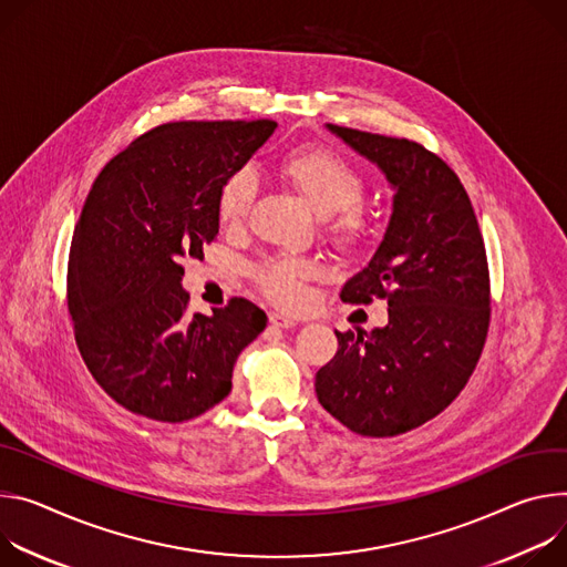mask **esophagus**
<instances>
[{
    "mask_svg": "<svg viewBox=\"0 0 567 567\" xmlns=\"http://www.w3.org/2000/svg\"><path fill=\"white\" fill-rule=\"evenodd\" d=\"M270 324L277 329H292V327H297V320L281 316V312H270Z\"/></svg>",
    "mask_w": 567,
    "mask_h": 567,
    "instance_id": "obj_1",
    "label": "esophagus"
}]
</instances>
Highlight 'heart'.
<instances>
[{
  "mask_svg": "<svg viewBox=\"0 0 567 567\" xmlns=\"http://www.w3.org/2000/svg\"><path fill=\"white\" fill-rule=\"evenodd\" d=\"M281 175L324 216V236L342 251L360 249L375 229V216L362 205L367 194L364 175L344 157L329 148L308 146L290 151L281 164ZM259 192V179L251 166L229 171L216 192V218L225 229L247 223ZM316 266L306 259L281 257L259 264L251 270L257 286L281 308L306 303V281Z\"/></svg>",
  "mask_w": 567,
  "mask_h": 567,
  "instance_id": "obj_1",
  "label": "heart"
}]
</instances>
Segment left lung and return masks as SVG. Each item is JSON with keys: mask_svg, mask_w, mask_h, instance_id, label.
Returning <instances> with one entry per match:
<instances>
[{"mask_svg": "<svg viewBox=\"0 0 567 567\" xmlns=\"http://www.w3.org/2000/svg\"><path fill=\"white\" fill-rule=\"evenodd\" d=\"M396 188L394 214L342 301H388L385 329L336 331L316 375L322 408L362 436H394L444 412L466 388L491 322L484 238L455 171L416 142L329 123Z\"/></svg>", "mask_w": 567, "mask_h": 567, "instance_id": "obj_1", "label": "left lung"}]
</instances>
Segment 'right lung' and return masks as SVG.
Segmentation results:
<instances>
[{
	"instance_id": "obj_1",
	"label": "right lung",
	"mask_w": 567,
	"mask_h": 567,
	"mask_svg": "<svg viewBox=\"0 0 567 567\" xmlns=\"http://www.w3.org/2000/svg\"><path fill=\"white\" fill-rule=\"evenodd\" d=\"M277 121H171L114 155L74 229L68 308L101 390L133 414L182 423L231 392L238 353L266 329L243 297L186 316L182 259L216 240V192Z\"/></svg>"
}]
</instances>
